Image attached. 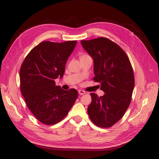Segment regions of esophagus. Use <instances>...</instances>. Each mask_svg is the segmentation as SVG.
<instances>
[{"label": "esophagus", "instance_id": "34e87169", "mask_svg": "<svg viewBox=\"0 0 159 159\" xmlns=\"http://www.w3.org/2000/svg\"><path fill=\"white\" fill-rule=\"evenodd\" d=\"M78 93H79V94H80V95H84V94L85 93V91H84V90L80 89V90H78Z\"/></svg>", "mask_w": 159, "mask_h": 159}]
</instances>
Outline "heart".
I'll return each instance as SVG.
<instances>
[{
    "mask_svg": "<svg viewBox=\"0 0 159 159\" xmlns=\"http://www.w3.org/2000/svg\"><path fill=\"white\" fill-rule=\"evenodd\" d=\"M89 56H88V55H86V54H82V55H81L80 56V58H82V57H88Z\"/></svg>",
    "mask_w": 159,
    "mask_h": 159,
    "instance_id": "1",
    "label": "heart"
}]
</instances>
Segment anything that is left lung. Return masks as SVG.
I'll list each match as a JSON object with an SVG mask.
<instances>
[{"instance_id": "1", "label": "left lung", "mask_w": 159, "mask_h": 159, "mask_svg": "<svg viewBox=\"0 0 159 159\" xmlns=\"http://www.w3.org/2000/svg\"><path fill=\"white\" fill-rule=\"evenodd\" d=\"M81 44L93 60V80L105 93L102 97L90 94L88 115L95 125L110 127L123 117L131 103L134 85L131 62L121 48L106 38L81 40Z\"/></svg>"}]
</instances>
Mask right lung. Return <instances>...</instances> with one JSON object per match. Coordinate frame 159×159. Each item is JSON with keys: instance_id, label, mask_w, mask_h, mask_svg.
Returning a JSON list of instances; mask_svg holds the SVG:
<instances>
[{"instance_id": "1", "label": "right lung", "mask_w": 159, "mask_h": 159, "mask_svg": "<svg viewBox=\"0 0 159 159\" xmlns=\"http://www.w3.org/2000/svg\"><path fill=\"white\" fill-rule=\"evenodd\" d=\"M77 41H44L35 46L20 70V91L27 107L41 123L54 125L68 113L78 97V91L62 89L55 80L61 78Z\"/></svg>"}]
</instances>
